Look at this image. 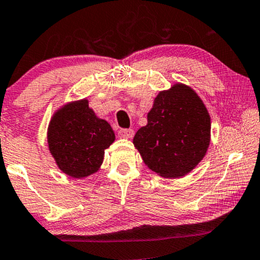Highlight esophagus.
Here are the masks:
<instances>
[{
	"label": "esophagus",
	"mask_w": 260,
	"mask_h": 260,
	"mask_svg": "<svg viewBox=\"0 0 260 260\" xmlns=\"http://www.w3.org/2000/svg\"><path fill=\"white\" fill-rule=\"evenodd\" d=\"M118 134H119V137H120V138H123V139H129V138L133 137L134 132H133V129L121 128V129H119Z\"/></svg>",
	"instance_id": "esophagus-1"
}]
</instances>
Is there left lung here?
I'll use <instances>...</instances> for the list:
<instances>
[{
	"label": "left lung",
	"mask_w": 260,
	"mask_h": 260,
	"mask_svg": "<svg viewBox=\"0 0 260 260\" xmlns=\"http://www.w3.org/2000/svg\"><path fill=\"white\" fill-rule=\"evenodd\" d=\"M210 134V114L202 99L177 83L154 99L147 125L135 133L133 144L149 170L164 178H181L203 160Z\"/></svg>",
	"instance_id": "1"
}]
</instances>
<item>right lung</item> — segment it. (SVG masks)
I'll use <instances>...</instances> for the list:
<instances>
[{
  "instance_id": "right-lung-1",
  "label": "right lung",
  "mask_w": 260,
  "mask_h": 260,
  "mask_svg": "<svg viewBox=\"0 0 260 260\" xmlns=\"http://www.w3.org/2000/svg\"><path fill=\"white\" fill-rule=\"evenodd\" d=\"M114 140L111 125L95 115L86 99L64 105L49 122V151L58 168L73 178L95 173Z\"/></svg>"
}]
</instances>
